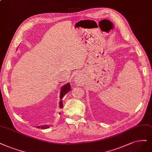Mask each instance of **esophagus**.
Returning a JSON list of instances; mask_svg holds the SVG:
<instances>
[{
  "instance_id": "34e87169",
  "label": "esophagus",
  "mask_w": 152,
  "mask_h": 152,
  "mask_svg": "<svg viewBox=\"0 0 152 152\" xmlns=\"http://www.w3.org/2000/svg\"><path fill=\"white\" fill-rule=\"evenodd\" d=\"M76 83H77V84H80V83H81V81H80V80L79 79V78L76 77Z\"/></svg>"
}]
</instances>
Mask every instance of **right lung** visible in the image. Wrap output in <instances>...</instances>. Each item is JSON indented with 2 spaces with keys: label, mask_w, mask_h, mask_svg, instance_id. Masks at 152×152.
Returning <instances> with one entry per match:
<instances>
[{
  "label": "right lung",
  "mask_w": 152,
  "mask_h": 152,
  "mask_svg": "<svg viewBox=\"0 0 152 152\" xmlns=\"http://www.w3.org/2000/svg\"><path fill=\"white\" fill-rule=\"evenodd\" d=\"M71 90V85L69 83H67V84H66V85H64L63 87H62L61 90V94H60V98L61 99V101L60 102V104H59L60 108H63V101H62V99H63V97L64 96V95ZM49 127H50V126H49V125H42V126H39L37 128H41V129H47V128H49Z\"/></svg>",
  "instance_id": "add662e5"
}]
</instances>
